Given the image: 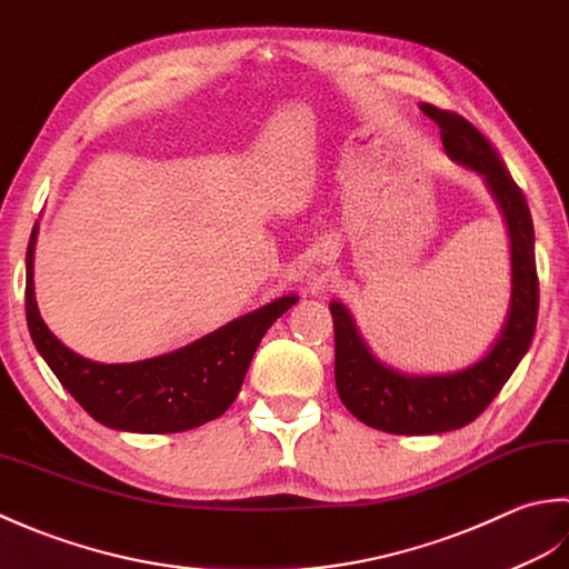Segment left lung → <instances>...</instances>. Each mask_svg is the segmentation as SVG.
Returning a JSON list of instances; mask_svg holds the SVG:
<instances>
[{"label": "left lung", "mask_w": 569, "mask_h": 569, "mask_svg": "<svg viewBox=\"0 0 569 569\" xmlns=\"http://www.w3.org/2000/svg\"><path fill=\"white\" fill-rule=\"evenodd\" d=\"M420 108L437 122L445 152L457 164L479 171L501 206L511 238V307L493 349L481 361L447 376H408L382 366L368 351L349 309L331 301L339 398L363 425L390 435H439L477 420L528 353L540 299L530 208L503 159L461 114L430 102Z\"/></svg>", "instance_id": "1"}]
</instances>
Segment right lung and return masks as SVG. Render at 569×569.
<instances>
[{
	"label": "right lung",
	"mask_w": 569,
	"mask_h": 569,
	"mask_svg": "<svg viewBox=\"0 0 569 569\" xmlns=\"http://www.w3.org/2000/svg\"><path fill=\"white\" fill-rule=\"evenodd\" d=\"M33 246L37 226L27 248V323L33 346L92 420L122 432H187L223 415L238 398L262 336L297 301L280 297L179 351L147 361L96 363L73 353L43 323L33 299Z\"/></svg>",
	"instance_id": "right-lung-1"
}]
</instances>
